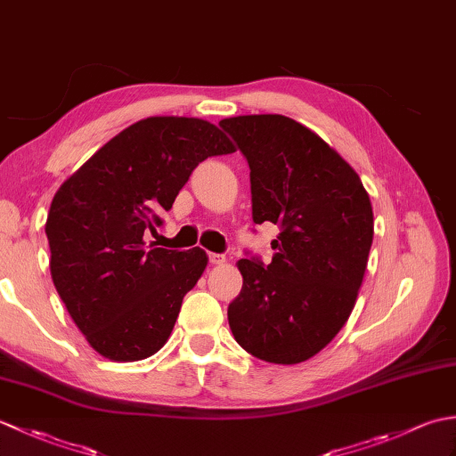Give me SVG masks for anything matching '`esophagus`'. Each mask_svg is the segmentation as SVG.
Listing matches in <instances>:
<instances>
[{
    "instance_id": "obj_1",
    "label": "esophagus",
    "mask_w": 456,
    "mask_h": 456,
    "mask_svg": "<svg viewBox=\"0 0 456 456\" xmlns=\"http://www.w3.org/2000/svg\"><path fill=\"white\" fill-rule=\"evenodd\" d=\"M209 263L211 265H223V263H225V256L217 255V253H209Z\"/></svg>"
}]
</instances>
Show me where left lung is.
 <instances>
[{"instance_id": "obj_1", "label": "left lung", "mask_w": 456, "mask_h": 456, "mask_svg": "<svg viewBox=\"0 0 456 456\" xmlns=\"http://www.w3.org/2000/svg\"><path fill=\"white\" fill-rule=\"evenodd\" d=\"M219 125L248 162L253 221L280 227L273 263H237L243 289L229 327L260 361L304 362L353 312L372 247L370 198L351 164L302 123L268 113Z\"/></svg>"}]
</instances>
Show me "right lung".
<instances>
[{
    "label": "right lung",
    "instance_id": "obj_1",
    "mask_svg": "<svg viewBox=\"0 0 456 456\" xmlns=\"http://www.w3.org/2000/svg\"><path fill=\"white\" fill-rule=\"evenodd\" d=\"M235 152L216 125L147 118L105 142L54 193L46 217L51 276L95 353L142 361L164 346L182 299L208 266L206 250L144 243L190 174Z\"/></svg>",
    "mask_w": 456,
    "mask_h": 456
}]
</instances>
